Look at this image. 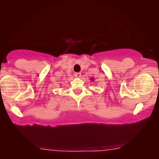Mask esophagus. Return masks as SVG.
Instances as JSON below:
<instances>
[{"instance_id": "1", "label": "esophagus", "mask_w": 159, "mask_h": 159, "mask_svg": "<svg viewBox=\"0 0 159 159\" xmlns=\"http://www.w3.org/2000/svg\"><path fill=\"white\" fill-rule=\"evenodd\" d=\"M74 76H75V77H76V78H80V76H81V74H80V73H76L74 74Z\"/></svg>"}]
</instances>
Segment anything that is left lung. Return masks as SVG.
Segmentation results:
<instances>
[{
    "mask_svg": "<svg viewBox=\"0 0 159 159\" xmlns=\"http://www.w3.org/2000/svg\"><path fill=\"white\" fill-rule=\"evenodd\" d=\"M90 80H94V79H93V78H91Z\"/></svg>",
    "mask_w": 159,
    "mask_h": 159,
    "instance_id": "obj_1",
    "label": "left lung"
}]
</instances>
